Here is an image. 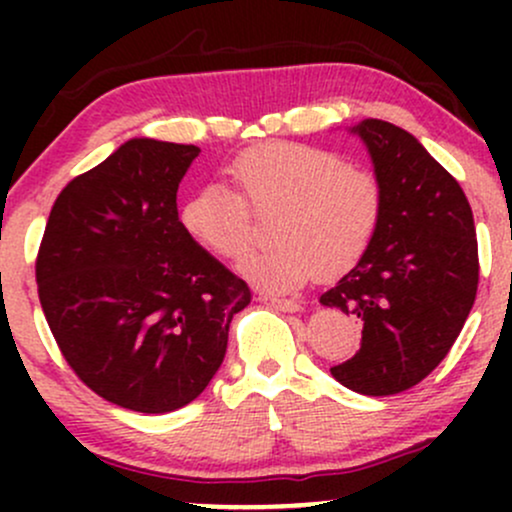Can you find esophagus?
Masks as SVG:
<instances>
[{
	"label": "esophagus",
	"mask_w": 512,
	"mask_h": 512,
	"mask_svg": "<svg viewBox=\"0 0 512 512\" xmlns=\"http://www.w3.org/2000/svg\"><path fill=\"white\" fill-rule=\"evenodd\" d=\"M257 301L264 305H272V308H276V310H284V313H296V310H301V303L298 301H291V298L269 296V293H260V296H257Z\"/></svg>",
	"instance_id": "1"
}]
</instances>
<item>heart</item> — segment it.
<instances>
[{
	"instance_id": "heart-1",
	"label": "heart",
	"mask_w": 512,
	"mask_h": 512,
	"mask_svg": "<svg viewBox=\"0 0 512 512\" xmlns=\"http://www.w3.org/2000/svg\"><path fill=\"white\" fill-rule=\"evenodd\" d=\"M233 187H199L185 199L180 221L202 248L240 260L255 240V214L274 211L269 248L252 252L243 272L255 284L291 291L310 276L344 274L366 255L383 214V185L370 168L337 151L301 142L250 146L233 158Z\"/></svg>"
}]
</instances>
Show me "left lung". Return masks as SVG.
I'll return each mask as SVG.
<instances>
[{
	"instance_id": "obj_1",
	"label": "left lung",
	"mask_w": 512,
	"mask_h": 512,
	"mask_svg": "<svg viewBox=\"0 0 512 512\" xmlns=\"http://www.w3.org/2000/svg\"><path fill=\"white\" fill-rule=\"evenodd\" d=\"M383 185V214L366 255L320 303L361 320V349L330 373L349 390H409L448 356L479 286L474 216L460 182L383 120L356 127Z\"/></svg>"
}]
</instances>
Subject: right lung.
<instances>
[{"mask_svg": "<svg viewBox=\"0 0 512 512\" xmlns=\"http://www.w3.org/2000/svg\"><path fill=\"white\" fill-rule=\"evenodd\" d=\"M192 144L129 139L55 199L35 257L52 337L88 390L142 414L190 404L219 370L240 276L192 240L178 185Z\"/></svg>", "mask_w": 512, "mask_h": 512, "instance_id": "add662e5", "label": "right lung"}]
</instances>
